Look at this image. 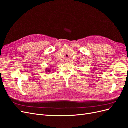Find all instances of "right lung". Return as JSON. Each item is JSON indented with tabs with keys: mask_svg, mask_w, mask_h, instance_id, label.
Masks as SVG:
<instances>
[{
	"mask_svg": "<svg viewBox=\"0 0 128 128\" xmlns=\"http://www.w3.org/2000/svg\"><path fill=\"white\" fill-rule=\"evenodd\" d=\"M51 68H46V69H45V72H46V73H48V72H51Z\"/></svg>",
	"mask_w": 128,
	"mask_h": 128,
	"instance_id": "obj_1",
	"label": "right lung"
}]
</instances>
